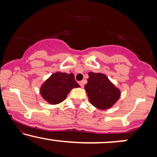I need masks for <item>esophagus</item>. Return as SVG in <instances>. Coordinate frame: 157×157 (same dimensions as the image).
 <instances>
[{
	"label": "esophagus",
	"instance_id": "34e87169",
	"mask_svg": "<svg viewBox=\"0 0 157 157\" xmlns=\"http://www.w3.org/2000/svg\"><path fill=\"white\" fill-rule=\"evenodd\" d=\"M79 84L82 88L84 87V81H80V82H79Z\"/></svg>",
	"mask_w": 157,
	"mask_h": 157
}]
</instances>
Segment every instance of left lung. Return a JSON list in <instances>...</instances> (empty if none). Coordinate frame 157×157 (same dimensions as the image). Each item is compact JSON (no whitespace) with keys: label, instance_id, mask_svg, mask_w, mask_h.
Wrapping results in <instances>:
<instances>
[{"label":"left lung","instance_id":"left-lung-1","mask_svg":"<svg viewBox=\"0 0 157 157\" xmlns=\"http://www.w3.org/2000/svg\"><path fill=\"white\" fill-rule=\"evenodd\" d=\"M87 81L84 89L89 102L97 109H109L120 99V90L104 74L90 71Z\"/></svg>","mask_w":157,"mask_h":157}]
</instances>
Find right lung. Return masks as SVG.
<instances>
[{"instance_id":"add662e5","label":"right lung","mask_w":157,"mask_h":157,"mask_svg":"<svg viewBox=\"0 0 157 157\" xmlns=\"http://www.w3.org/2000/svg\"><path fill=\"white\" fill-rule=\"evenodd\" d=\"M80 87L77 83L73 73L55 72L41 85L40 93L43 98L51 105H57L66 98L74 88Z\"/></svg>"}]
</instances>
